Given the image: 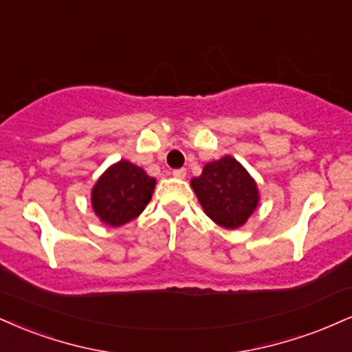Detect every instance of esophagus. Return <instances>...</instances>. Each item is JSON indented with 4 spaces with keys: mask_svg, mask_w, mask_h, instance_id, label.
Wrapping results in <instances>:
<instances>
[{
    "mask_svg": "<svg viewBox=\"0 0 352 352\" xmlns=\"http://www.w3.org/2000/svg\"><path fill=\"white\" fill-rule=\"evenodd\" d=\"M172 173L175 179H185V177H187V170H185V168H175Z\"/></svg>",
    "mask_w": 352,
    "mask_h": 352,
    "instance_id": "34e87169",
    "label": "esophagus"
}]
</instances>
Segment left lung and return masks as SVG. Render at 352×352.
Listing matches in <instances>:
<instances>
[{
	"label": "left lung",
	"instance_id": "left-lung-1",
	"mask_svg": "<svg viewBox=\"0 0 352 352\" xmlns=\"http://www.w3.org/2000/svg\"><path fill=\"white\" fill-rule=\"evenodd\" d=\"M190 185L206 217L226 230L243 226L259 206L256 180L231 155L206 164Z\"/></svg>",
	"mask_w": 352,
	"mask_h": 352
}]
</instances>
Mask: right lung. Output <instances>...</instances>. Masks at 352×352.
<instances>
[{"instance_id":"add662e5","label":"right lung","mask_w":352,"mask_h":352,"mask_svg":"<svg viewBox=\"0 0 352 352\" xmlns=\"http://www.w3.org/2000/svg\"><path fill=\"white\" fill-rule=\"evenodd\" d=\"M155 179L129 160L114 162L91 188V208L107 226H122L142 213L151 201Z\"/></svg>"}]
</instances>
